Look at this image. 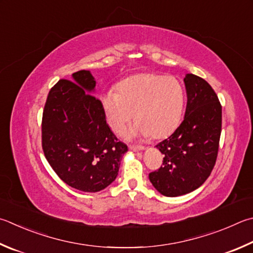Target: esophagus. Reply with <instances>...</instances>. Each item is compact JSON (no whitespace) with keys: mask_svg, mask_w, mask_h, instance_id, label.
Listing matches in <instances>:
<instances>
[{"mask_svg":"<svg viewBox=\"0 0 253 253\" xmlns=\"http://www.w3.org/2000/svg\"><path fill=\"white\" fill-rule=\"evenodd\" d=\"M129 148L131 150H134V151H139V150H144L145 147L141 146V145H130Z\"/></svg>","mask_w":253,"mask_h":253,"instance_id":"obj_1","label":"esophagus"}]
</instances>
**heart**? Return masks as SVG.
I'll list each match as a JSON object with an SVG mask.
<instances>
[{"label":"heart","mask_w":253,"mask_h":253,"mask_svg":"<svg viewBox=\"0 0 253 253\" xmlns=\"http://www.w3.org/2000/svg\"><path fill=\"white\" fill-rule=\"evenodd\" d=\"M185 93L176 77L141 74L130 77L102 96V107L108 126L123 134L132 117L136 122L128 136L163 138L180 122Z\"/></svg>","instance_id":"obj_1"}]
</instances>
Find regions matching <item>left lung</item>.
I'll use <instances>...</instances> for the list:
<instances>
[{
  "label": "left lung",
  "instance_id": "1",
  "mask_svg": "<svg viewBox=\"0 0 253 253\" xmlns=\"http://www.w3.org/2000/svg\"><path fill=\"white\" fill-rule=\"evenodd\" d=\"M185 118L171 136L156 146L164 155L163 166L149 173L156 190L178 197L196 190L207 180L217 160L221 134V105L208 83L187 74Z\"/></svg>",
  "mask_w": 253,
  "mask_h": 253
}]
</instances>
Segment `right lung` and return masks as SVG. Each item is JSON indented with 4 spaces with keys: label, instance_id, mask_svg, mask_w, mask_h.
I'll return each instance as SVG.
<instances>
[{
    "label": "right lung",
    "instance_id": "add662e5",
    "mask_svg": "<svg viewBox=\"0 0 253 253\" xmlns=\"http://www.w3.org/2000/svg\"><path fill=\"white\" fill-rule=\"evenodd\" d=\"M61 80L49 90L42 119V147L50 167L72 188L105 189L116 179L128 150L109 128L102 102L90 93L96 82L89 71Z\"/></svg>",
    "mask_w": 253,
    "mask_h": 253
}]
</instances>
